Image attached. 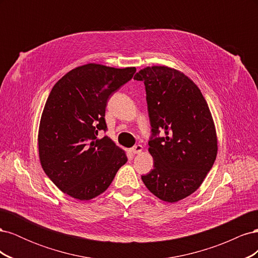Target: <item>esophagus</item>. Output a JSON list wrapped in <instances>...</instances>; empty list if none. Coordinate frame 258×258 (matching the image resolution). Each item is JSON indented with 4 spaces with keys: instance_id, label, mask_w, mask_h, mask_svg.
Returning a JSON list of instances; mask_svg holds the SVG:
<instances>
[{
    "instance_id": "1",
    "label": "esophagus",
    "mask_w": 258,
    "mask_h": 258,
    "mask_svg": "<svg viewBox=\"0 0 258 258\" xmlns=\"http://www.w3.org/2000/svg\"><path fill=\"white\" fill-rule=\"evenodd\" d=\"M142 145H140V144H138V145H135L134 147L131 148V153L132 154H139V153H141L142 152Z\"/></svg>"
}]
</instances>
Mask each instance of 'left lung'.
Instances as JSON below:
<instances>
[{
	"label": "left lung",
	"mask_w": 258,
	"mask_h": 258,
	"mask_svg": "<svg viewBox=\"0 0 258 258\" xmlns=\"http://www.w3.org/2000/svg\"><path fill=\"white\" fill-rule=\"evenodd\" d=\"M135 80L144 82L152 127L148 152L154 169L142 181L156 197L172 204L196 191L213 167L217 138L212 115L197 85L177 70L147 67Z\"/></svg>",
	"instance_id": "left-lung-1"
}]
</instances>
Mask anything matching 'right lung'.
Returning a JSON list of instances; mask_svg holds the SVG:
<instances>
[{"instance_id":"right-lung-1","label":"right lung","mask_w":258,"mask_h":258,"mask_svg":"<svg viewBox=\"0 0 258 258\" xmlns=\"http://www.w3.org/2000/svg\"><path fill=\"white\" fill-rule=\"evenodd\" d=\"M136 71L89 63L73 69L52 87L38 129V154L46 175L69 196H99L127 162L110 138L97 136L107 130L108 99Z\"/></svg>"}]
</instances>
